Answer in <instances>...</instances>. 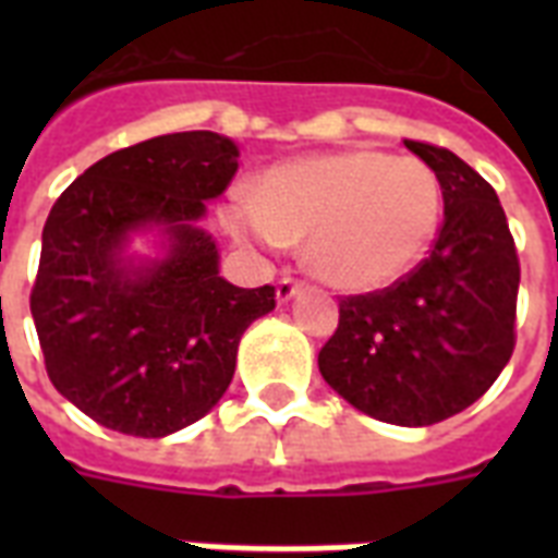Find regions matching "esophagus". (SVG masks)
<instances>
[{"instance_id":"esophagus-1","label":"esophagus","mask_w":558,"mask_h":558,"mask_svg":"<svg viewBox=\"0 0 558 558\" xmlns=\"http://www.w3.org/2000/svg\"><path fill=\"white\" fill-rule=\"evenodd\" d=\"M301 287H304V283H301V280H298V278H292V275H287V278H280L278 280V301H289V298L295 295V292Z\"/></svg>"}]
</instances>
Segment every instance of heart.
<instances>
[{"instance_id": "heart-1", "label": "heart", "mask_w": 558, "mask_h": 558, "mask_svg": "<svg viewBox=\"0 0 558 558\" xmlns=\"http://www.w3.org/2000/svg\"><path fill=\"white\" fill-rule=\"evenodd\" d=\"M442 191L420 159L379 150L310 156L263 173L252 202L228 208V228L257 243L310 236V263L339 289H379L432 248Z\"/></svg>"}]
</instances>
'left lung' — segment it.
I'll return each mask as SVG.
<instances>
[{"instance_id": "1", "label": "left lung", "mask_w": 558, "mask_h": 558, "mask_svg": "<svg viewBox=\"0 0 558 558\" xmlns=\"http://www.w3.org/2000/svg\"><path fill=\"white\" fill-rule=\"evenodd\" d=\"M405 147L440 182L437 240L397 283L341 298L318 371L373 420L434 425L484 397L510 362L521 266L493 185L446 147Z\"/></svg>"}]
</instances>
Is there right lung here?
I'll return each instance as SVG.
<instances>
[{"instance_id":"right-lung-1","label":"right lung","mask_w":558,"mask_h":558,"mask_svg":"<svg viewBox=\"0 0 558 558\" xmlns=\"http://www.w3.org/2000/svg\"><path fill=\"white\" fill-rule=\"evenodd\" d=\"M236 156L210 130L156 135L95 161L48 214L31 289L48 379L112 432L165 437L208 414L245 327L275 310L269 283L219 278L217 243L196 226ZM153 225L169 257L135 267L125 240Z\"/></svg>"}]
</instances>
